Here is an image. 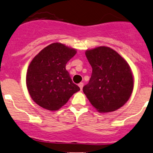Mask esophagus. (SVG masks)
<instances>
[{"mask_svg":"<svg viewBox=\"0 0 153 153\" xmlns=\"http://www.w3.org/2000/svg\"><path fill=\"white\" fill-rule=\"evenodd\" d=\"M78 85H79V87L80 90L82 91V88H83V83H82V82H80V83H79V84H78Z\"/></svg>","mask_w":153,"mask_h":153,"instance_id":"34e87169","label":"esophagus"}]
</instances>
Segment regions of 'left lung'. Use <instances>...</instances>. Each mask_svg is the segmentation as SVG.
Masks as SVG:
<instances>
[{
  "mask_svg": "<svg viewBox=\"0 0 153 153\" xmlns=\"http://www.w3.org/2000/svg\"><path fill=\"white\" fill-rule=\"evenodd\" d=\"M85 56L92 74L83 92L99 112L116 111L127 102L132 93L134 79L130 66L108 47L87 50Z\"/></svg>",
  "mask_w": 153,
  "mask_h": 153,
  "instance_id": "8db88e82",
  "label": "left lung"
}]
</instances>
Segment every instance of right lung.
<instances>
[{"label":"right lung","instance_id":"1","mask_svg":"<svg viewBox=\"0 0 153 153\" xmlns=\"http://www.w3.org/2000/svg\"><path fill=\"white\" fill-rule=\"evenodd\" d=\"M76 53L74 48L56 42L33 59L27 69L26 83L30 97L39 106L56 111L80 90L65 68Z\"/></svg>","mask_w":153,"mask_h":153}]
</instances>
